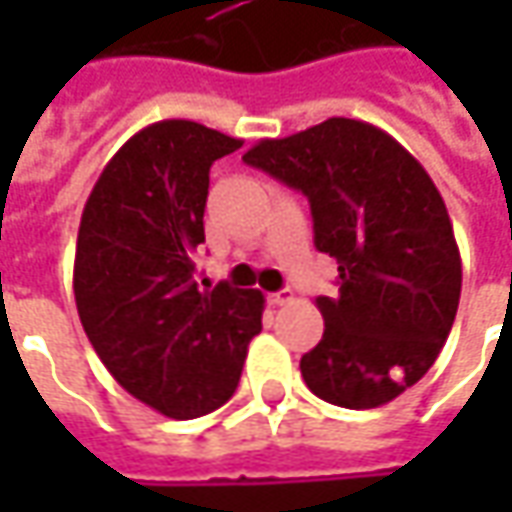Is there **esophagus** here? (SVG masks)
<instances>
[{"instance_id": "esophagus-1", "label": "esophagus", "mask_w": 512, "mask_h": 512, "mask_svg": "<svg viewBox=\"0 0 512 512\" xmlns=\"http://www.w3.org/2000/svg\"><path fill=\"white\" fill-rule=\"evenodd\" d=\"M267 302H270L273 307L290 305V302H293V290H279V293H270V296H267Z\"/></svg>"}]
</instances>
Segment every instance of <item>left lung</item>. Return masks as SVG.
Returning <instances> with one entry per match:
<instances>
[{"label":"left lung","mask_w":512,"mask_h":512,"mask_svg":"<svg viewBox=\"0 0 512 512\" xmlns=\"http://www.w3.org/2000/svg\"><path fill=\"white\" fill-rule=\"evenodd\" d=\"M242 159L305 193L313 242L339 262V296L316 299L325 333L302 356L305 384L350 410L393 402L433 367L462 296L439 187L390 133L344 116Z\"/></svg>","instance_id":"8db88e82"}]
</instances>
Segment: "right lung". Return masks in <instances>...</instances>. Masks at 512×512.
<instances>
[{"instance_id":"right-lung-1","label":"right lung","mask_w":512,"mask_h":512,"mask_svg":"<svg viewBox=\"0 0 512 512\" xmlns=\"http://www.w3.org/2000/svg\"><path fill=\"white\" fill-rule=\"evenodd\" d=\"M242 148L190 119L133 133L90 190L73 259L82 327L110 376L170 419L233 396L262 290L196 282L210 165ZM205 284V282H202Z\"/></svg>"}]
</instances>
